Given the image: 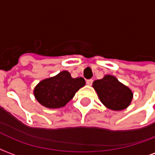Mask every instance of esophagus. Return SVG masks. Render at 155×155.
Returning <instances> with one entry per match:
<instances>
[{
    "label": "esophagus",
    "mask_w": 155,
    "mask_h": 155,
    "mask_svg": "<svg viewBox=\"0 0 155 155\" xmlns=\"http://www.w3.org/2000/svg\"><path fill=\"white\" fill-rule=\"evenodd\" d=\"M92 83H93V80H92V79H91V80H87V81H86V84H87L88 85H91Z\"/></svg>",
    "instance_id": "1"
}]
</instances>
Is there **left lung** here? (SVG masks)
Wrapping results in <instances>:
<instances>
[{
    "mask_svg": "<svg viewBox=\"0 0 155 155\" xmlns=\"http://www.w3.org/2000/svg\"><path fill=\"white\" fill-rule=\"evenodd\" d=\"M93 87L104 106L113 110L126 109L133 99L130 88L120 83L113 75H104L101 80L94 81Z\"/></svg>",
    "mask_w": 155,
    "mask_h": 155,
    "instance_id": "obj_1",
    "label": "left lung"
}]
</instances>
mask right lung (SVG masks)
I'll use <instances>...</instances> for the list:
<instances>
[{"mask_svg": "<svg viewBox=\"0 0 155 155\" xmlns=\"http://www.w3.org/2000/svg\"><path fill=\"white\" fill-rule=\"evenodd\" d=\"M84 84V78H72L68 71H64L41 81L35 86L34 95L45 107L57 109L64 106Z\"/></svg>", "mask_w": 155, "mask_h": 155, "instance_id": "obj_1", "label": "right lung"}]
</instances>
